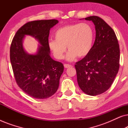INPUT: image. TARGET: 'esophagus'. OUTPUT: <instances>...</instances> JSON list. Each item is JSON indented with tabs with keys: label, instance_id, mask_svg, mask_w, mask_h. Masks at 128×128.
I'll use <instances>...</instances> for the list:
<instances>
[{
	"label": "esophagus",
	"instance_id": "1",
	"mask_svg": "<svg viewBox=\"0 0 128 128\" xmlns=\"http://www.w3.org/2000/svg\"><path fill=\"white\" fill-rule=\"evenodd\" d=\"M72 66V65L69 64H64V67L65 68H70Z\"/></svg>",
	"mask_w": 128,
	"mask_h": 128
}]
</instances>
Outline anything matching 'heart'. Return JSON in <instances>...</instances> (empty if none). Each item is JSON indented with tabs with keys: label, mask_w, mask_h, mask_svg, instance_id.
<instances>
[{
	"label": "heart",
	"mask_w": 128,
	"mask_h": 128,
	"mask_svg": "<svg viewBox=\"0 0 128 128\" xmlns=\"http://www.w3.org/2000/svg\"><path fill=\"white\" fill-rule=\"evenodd\" d=\"M55 40L49 42V47L54 56L62 59L66 51L68 60L84 58L88 55L92 48L94 40V31L92 26L82 22L70 24L58 29L55 32Z\"/></svg>",
	"instance_id": "1"
}]
</instances>
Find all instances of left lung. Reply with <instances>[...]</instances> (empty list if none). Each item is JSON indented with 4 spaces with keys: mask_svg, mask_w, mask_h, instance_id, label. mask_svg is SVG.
Listing matches in <instances>:
<instances>
[{
    "mask_svg": "<svg viewBox=\"0 0 128 128\" xmlns=\"http://www.w3.org/2000/svg\"><path fill=\"white\" fill-rule=\"evenodd\" d=\"M96 28V40L90 53L76 63L78 86L86 94L97 96L111 86L120 68V50L112 28L102 18L90 16Z\"/></svg>",
    "mask_w": 128,
    "mask_h": 128,
    "instance_id": "1",
    "label": "left lung"
}]
</instances>
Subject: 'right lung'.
<instances>
[{"label": "right lung", "instance_id": "right-lung-1", "mask_svg": "<svg viewBox=\"0 0 128 128\" xmlns=\"http://www.w3.org/2000/svg\"><path fill=\"white\" fill-rule=\"evenodd\" d=\"M58 23L55 19L28 22L18 29L12 40L10 58L16 82L34 98H48L59 87L64 67L50 57L48 42L50 29ZM26 35L34 37L41 45L36 54H29L24 50L22 41Z\"/></svg>", "mask_w": 128, "mask_h": 128}]
</instances>
